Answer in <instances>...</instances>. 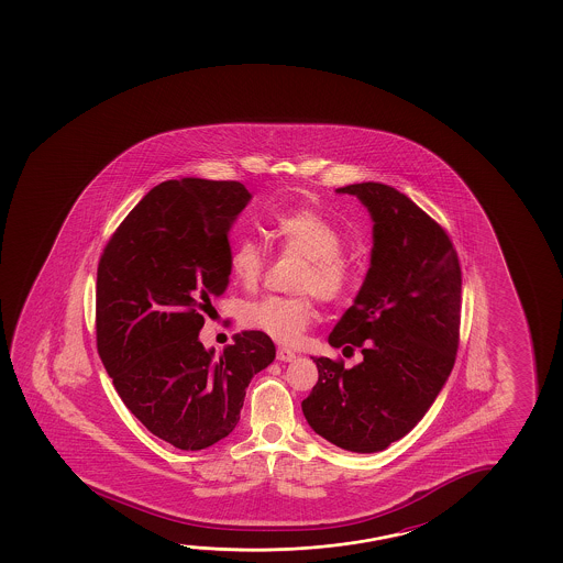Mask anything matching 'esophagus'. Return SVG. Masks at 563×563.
<instances>
[{
    "instance_id": "1",
    "label": "esophagus",
    "mask_w": 563,
    "mask_h": 563,
    "mask_svg": "<svg viewBox=\"0 0 563 563\" xmlns=\"http://www.w3.org/2000/svg\"><path fill=\"white\" fill-rule=\"evenodd\" d=\"M278 361H285V363H290V361L296 360L295 351L286 350V347H280L277 351Z\"/></svg>"
}]
</instances>
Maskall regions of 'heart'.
<instances>
[{"instance_id": "obj_1", "label": "heart", "mask_w": 563, "mask_h": 563, "mask_svg": "<svg viewBox=\"0 0 563 563\" xmlns=\"http://www.w3.org/2000/svg\"><path fill=\"white\" fill-rule=\"evenodd\" d=\"M268 231L283 253L305 258L295 278L300 295L265 296L245 302L241 306L240 322L277 343L296 345L312 320V300L306 292H313L325 302L340 300L350 290L355 275L350 258L341 253L345 241L340 228L323 213L310 208L280 212L271 220ZM228 268L238 285L253 290L265 275L267 253L257 241L241 238L230 245Z\"/></svg>"}]
</instances>
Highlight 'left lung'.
<instances>
[{
    "label": "left lung",
    "instance_id": "1",
    "mask_svg": "<svg viewBox=\"0 0 563 563\" xmlns=\"http://www.w3.org/2000/svg\"><path fill=\"white\" fill-rule=\"evenodd\" d=\"M373 220L371 265L353 306L330 333L332 347L363 361L312 357L318 383L302 400L313 432L341 450L375 453L405 438L430 410L457 353L461 268L448 233L393 186L361 183Z\"/></svg>",
    "mask_w": 563,
    "mask_h": 563
}]
</instances>
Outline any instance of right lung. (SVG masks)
Here are the masks:
<instances>
[{
	"instance_id": "right-lung-1",
	"label": "right lung",
	"mask_w": 563,
	"mask_h": 563,
	"mask_svg": "<svg viewBox=\"0 0 563 563\" xmlns=\"http://www.w3.org/2000/svg\"><path fill=\"white\" fill-rule=\"evenodd\" d=\"M250 200L235 180H166L121 222L98 265L103 367L131 415L186 452L233 432L251 378L275 360V343L253 330L220 355L200 341L203 313L230 285L228 235Z\"/></svg>"
}]
</instances>
